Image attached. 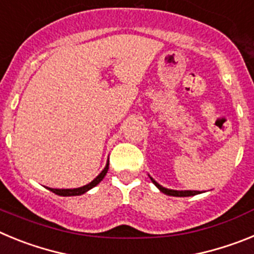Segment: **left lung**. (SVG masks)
I'll return each instance as SVG.
<instances>
[{"mask_svg": "<svg viewBox=\"0 0 254 254\" xmlns=\"http://www.w3.org/2000/svg\"><path fill=\"white\" fill-rule=\"evenodd\" d=\"M150 179H151L152 183H154V185L159 188V190H160V192H163V193L168 194V196H173V197H190V196H194V194L201 193L199 190H169V188H165V187H163V186L159 185L158 182L155 181V179L152 178V177H150Z\"/></svg>", "mask_w": 254, "mask_h": 254, "instance_id": "left-lung-1", "label": "left lung"}]
</instances>
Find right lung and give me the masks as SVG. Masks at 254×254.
Returning a JSON list of instances; mask_svg holds the SVG:
<instances>
[{
  "instance_id": "add662e5",
  "label": "right lung",
  "mask_w": 254,
  "mask_h": 254,
  "mask_svg": "<svg viewBox=\"0 0 254 254\" xmlns=\"http://www.w3.org/2000/svg\"><path fill=\"white\" fill-rule=\"evenodd\" d=\"M108 169H109V163H107V165H105L104 169L102 170V173H100L99 176L96 177V178H94L93 181L90 182V183H87V185L82 186V187H78V188H62V190H60V188H48L49 190H52L53 193L58 194V196H64V197H68V196H81V194H84L85 192H87V190H90L91 188H94L95 186H98L100 183V182L103 181V178L105 177V174H107Z\"/></svg>"
}]
</instances>
